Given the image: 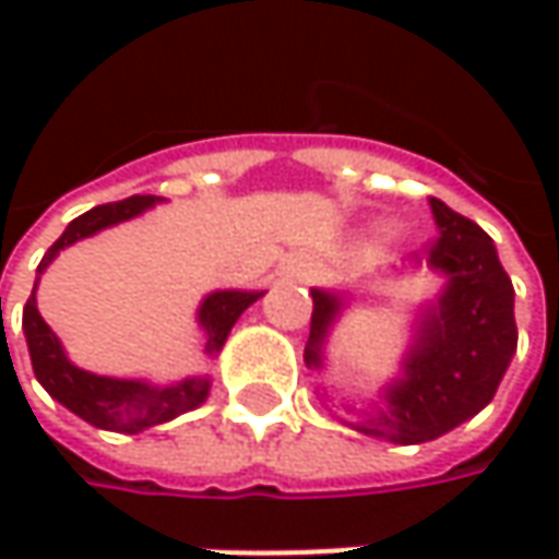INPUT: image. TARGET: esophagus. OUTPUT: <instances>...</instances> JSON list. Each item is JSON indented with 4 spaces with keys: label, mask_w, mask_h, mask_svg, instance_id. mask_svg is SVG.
<instances>
[{
    "label": "esophagus",
    "mask_w": 559,
    "mask_h": 559,
    "mask_svg": "<svg viewBox=\"0 0 559 559\" xmlns=\"http://www.w3.org/2000/svg\"><path fill=\"white\" fill-rule=\"evenodd\" d=\"M283 276H289L295 283H311L313 264L308 258H289V261L283 264Z\"/></svg>",
    "instance_id": "34e87169"
}]
</instances>
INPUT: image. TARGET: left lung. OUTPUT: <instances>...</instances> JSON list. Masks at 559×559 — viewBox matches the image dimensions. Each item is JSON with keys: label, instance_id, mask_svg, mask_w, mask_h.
Here are the masks:
<instances>
[{"label": "left lung", "instance_id": "left-lung-1", "mask_svg": "<svg viewBox=\"0 0 559 559\" xmlns=\"http://www.w3.org/2000/svg\"><path fill=\"white\" fill-rule=\"evenodd\" d=\"M439 239L426 264L448 276L439 301L423 313L404 373L385 389V404L355 423L357 432L395 444L432 441L476 417L495 397L516 355L513 283L491 236L439 199H429ZM311 335L305 364L320 367L323 342L342 298L311 289Z\"/></svg>", "mask_w": 559, "mask_h": 559}]
</instances>
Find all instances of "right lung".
<instances>
[{
	"mask_svg": "<svg viewBox=\"0 0 559 559\" xmlns=\"http://www.w3.org/2000/svg\"><path fill=\"white\" fill-rule=\"evenodd\" d=\"M158 202L155 195H130L123 202H108L98 204L93 211L80 214L76 221L68 224V229L55 239V246L43 254L39 267H36V283L43 276V270L52 264V258L61 248L74 246L76 239H86L105 226H115L120 221H130L142 214L145 207ZM264 292H211L199 308V323H202L204 335V352L207 355H217L224 348L226 335L233 330V323L242 317L248 305H254ZM24 335H27V348H31L33 373L39 379V385L49 392V395L64 404L71 414L80 419L93 423L98 429H108V432H142V429H152L158 423L180 417L186 411L199 407L204 397H207V376H192L183 379L177 385H148L142 379H115V376H96L86 373L74 367L58 335L49 330V323L39 317L36 311V286L33 295L24 305Z\"/></svg>",
	"mask_w": 559,
	"mask_h": 559,
	"instance_id": "1",
	"label": "right lung"
}]
</instances>
